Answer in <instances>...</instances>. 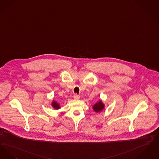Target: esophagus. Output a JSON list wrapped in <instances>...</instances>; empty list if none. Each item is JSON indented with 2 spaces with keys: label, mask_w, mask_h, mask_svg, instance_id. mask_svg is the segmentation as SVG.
I'll list each match as a JSON object with an SVG mask.
<instances>
[{
  "label": "esophagus",
  "mask_w": 159,
  "mask_h": 159,
  "mask_svg": "<svg viewBox=\"0 0 159 159\" xmlns=\"http://www.w3.org/2000/svg\"><path fill=\"white\" fill-rule=\"evenodd\" d=\"M74 98H75V99H79L80 97V96L79 95H78L77 94H75L74 96Z\"/></svg>",
  "instance_id": "obj_1"
}]
</instances>
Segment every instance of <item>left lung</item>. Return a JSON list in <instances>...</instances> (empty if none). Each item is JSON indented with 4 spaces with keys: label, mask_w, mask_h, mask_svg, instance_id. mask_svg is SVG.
Segmentation results:
<instances>
[{
    "label": "left lung",
    "mask_w": 159,
    "mask_h": 159,
    "mask_svg": "<svg viewBox=\"0 0 159 159\" xmlns=\"http://www.w3.org/2000/svg\"><path fill=\"white\" fill-rule=\"evenodd\" d=\"M104 107V106L103 103L101 101H100L94 104V106H93V109L96 112H100L103 109Z\"/></svg>",
    "instance_id": "left-lung-1"
}]
</instances>
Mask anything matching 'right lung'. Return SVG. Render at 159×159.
Instances as JSON below:
<instances>
[{"mask_svg": "<svg viewBox=\"0 0 159 159\" xmlns=\"http://www.w3.org/2000/svg\"><path fill=\"white\" fill-rule=\"evenodd\" d=\"M52 106H53L55 109H58L60 108V106H59V104L56 103L55 102H53L52 103Z\"/></svg>", "mask_w": 159, "mask_h": 159, "instance_id": "1", "label": "right lung"}]
</instances>
